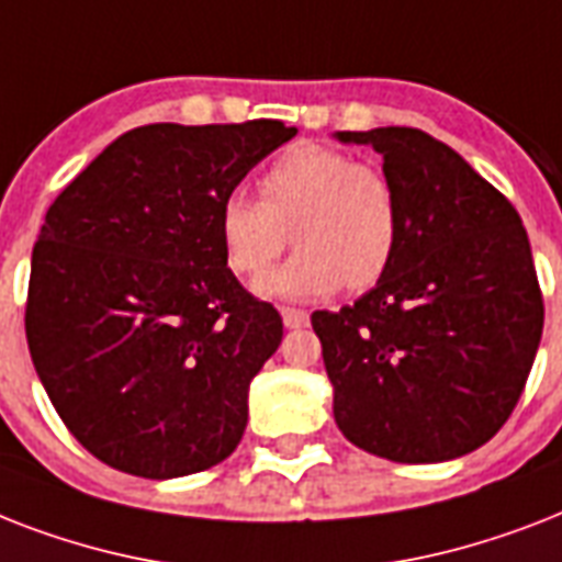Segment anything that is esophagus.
<instances>
[{
	"instance_id": "esophagus-1",
	"label": "esophagus",
	"mask_w": 562,
	"mask_h": 562,
	"mask_svg": "<svg viewBox=\"0 0 562 562\" xmlns=\"http://www.w3.org/2000/svg\"><path fill=\"white\" fill-rule=\"evenodd\" d=\"M282 324L285 329H300V326H308V312L303 308H282Z\"/></svg>"
}]
</instances>
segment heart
<instances>
[{"label": "heart", "mask_w": 562, "mask_h": 562, "mask_svg": "<svg viewBox=\"0 0 562 562\" xmlns=\"http://www.w3.org/2000/svg\"><path fill=\"white\" fill-rule=\"evenodd\" d=\"M262 201L227 194L218 233L233 271L262 277L291 241L297 254L259 282V294L317 300L341 285L370 289L400 250L402 206L391 175L347 151L303 143L259 180Z\"/></svg>", "instance_id": "1"}]
</instances>
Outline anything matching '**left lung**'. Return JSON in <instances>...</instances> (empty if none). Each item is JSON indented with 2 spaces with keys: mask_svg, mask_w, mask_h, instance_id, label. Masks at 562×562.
Here are the masks:
<instances>
[{
  "mask_svg": "<svg viewBox=\"0 0 562 562\" xmlns=\"http://www.w3.org/2000/svg\"><path fill=\"white\" fill-rule=\"evenodd\" d=\"M373 145L400 192L402 236L375 289L315 312L335 423L396 463L475 452L522 396L542 338V291L514 203L417 127L338 131Z\"/></svg>",
  "mask_w": 562,
  "mask_h": 562,
  "instance_id": "8db88e82",
  "label": "left lung"
}]
</instances>
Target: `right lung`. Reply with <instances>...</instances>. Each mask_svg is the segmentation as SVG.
Listing matches in <instances>:
<instances>
[{
  "instance_id": "1",
  "label": "right lung",
  "mask_w": 562,
  "mask_h": 562,
  "mask_svg": "<svg viewBox=\"0 0 562 562\" xmlns=\"http://www.w3.org/2000/svg\"><path fill=\"white\" fill-rule=\"evenodd\" d=\"M294 134L277 119L134 127L48 206L31 254V361L75 440L113 470L180 479L245 435L282 317L227 268L218 210Z\"/></svg>"
}]
</instances>
